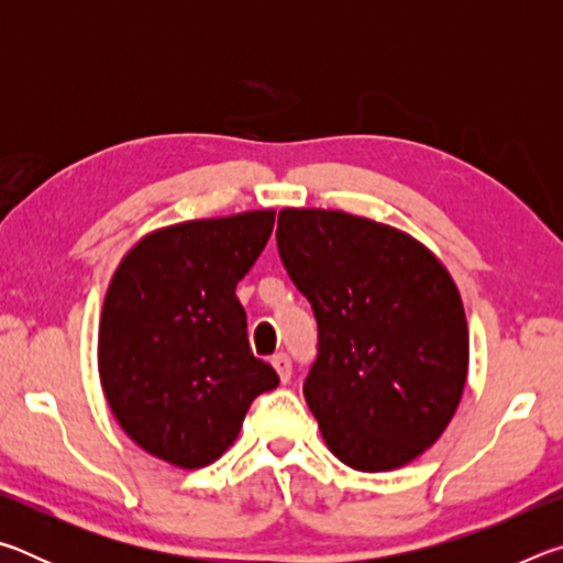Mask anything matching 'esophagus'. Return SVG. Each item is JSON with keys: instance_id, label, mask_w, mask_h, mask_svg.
Returning a JSON list of instances; mask_svg holds the SVG:
<instances>
[{"instance_id": "esophagus-1", "label": "esophagus", "mask_w": 563, "mask_h": 563, "mask_svg": "<svg viewBox=\"0 0 563 563\" xmlns=\"http://www.w3.org/2000/svg\"><path fill=\"white\" fill-rule=\"evenodd\" d=\"M273 367H275V373L280 375V379L283 383H288L290 379V375H292V365H290V357L285 355V352H278V355H273Z\"/></svg>"}]
</instances>
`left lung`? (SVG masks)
<instances>
[{
    "label": "left lung",
    "mask_w": 563,
    "mask_h": 563,
    "mask_svg": "<svg viewBox=\"0 0 563 563\" xmlns=\"http://www.w3.org/2000/svg\"><path fill=\"white\" fill-rule=\"evenodd\" d=\"M278 251L318 320L305 402L357 472H389L440 440L470 369L462 295L399 228L325 208H283Z\"/></svg>",
    "instance_id": "left-lung-1"
}]
</instances>
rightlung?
Masks as SVG:
<instances>
[{"label": "right lung", "instance_id": "1", "mask_svg": "<svg viewBox=\"0 0 563 563\" xmlns=\"http://www.w3.org/2000/svg\"><path fill=\"white\" fill-rule=\"evenodd\" d=\"M273 223L275 211H245L158 228L113 273L99 377L119 427L151 456L208 466L238 440L253 399L278 387L253 357L235 298Z\"/></svg>", "mask_w": 563, "mask_h": 563}]
</instances>
